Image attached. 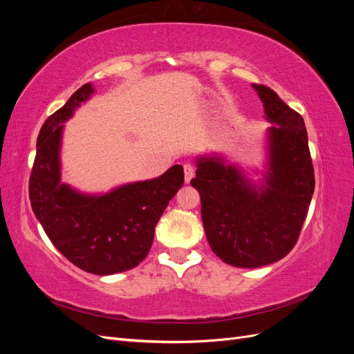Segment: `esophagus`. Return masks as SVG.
Returning <instances> with one entry per match:
<instances>
[{
	"label": "esophagus",
	"instance_id": "1",
	"mask_svg": "<svg viewBox=\"0 0 354 354\" xmlns=\"http://www.w3.org/2000/svg\"><path fill=\"white\" fill-rule=\"evenodd\" d=\"M183 169H185V180H186V183H189V181L195 176V169L190 164H185Z\"/></svg>",
	"mask_w": 354,
	"mask_h": 354
}]
</instances>
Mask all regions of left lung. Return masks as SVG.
<instances>
[{
    "label": "left lung",
    "instance_id": "1",
    "mask_svg": "<svg viewBox=\"0 0 354 354\" xmlns=\"http://www.w3.org/2000/svg\"><path fill=\"white\" fill-rule=\"evenodd\" d=\"M264 104L269 128L270 171L260 190L223 159L198 160L190 181L201 195L207 239L218 259L255 269L289 254L299 236L315 192V169L303 116L272 88L252 84Z\"/></svg>",
    "mask_w": 354,
    "mask_h": 354
}]
</instances>
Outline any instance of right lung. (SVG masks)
<instances>
[{
	"label": "right lung",
	"instance_id": "add662e5",
	"mask_svg": "<svg viewBox=\"0 0 354 354\" xmlns=\"http://www.w3.org/2000/svg\"><path fill=\"white\" fill-rule=\"evenodd\" d=\"M91 93V84H84L41 127L29 199L53 245L81 270L104 276L130 270L146 259L156 224L183 186L185 173L183 167L174 165L158 178L125 185L102 196L81 195L62 185V122Z\"/></svg>",
	"mask_w": 354,
	"mask_h": 354
}]
</instances>
